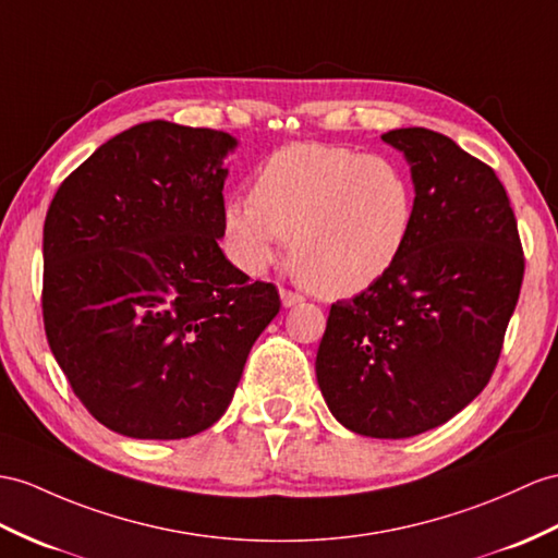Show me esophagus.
<instances>
[{"mask_svg":"<svg viewBox=\"0 0 558 558\" xmlns=\"http://www.w3.org/2000/svg\"><path fill=\"white\" fill-rule=\"evenodd\" d=\"M298 303H303V295L301 293L289 291V289H281V305L283 307H293Z\"/></svg>","mask_w":558,"mask_h":558,"instance_id":"esophagus-1","label":"esophagus"}]
</instances>
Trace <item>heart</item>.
Returning <instances> with one entry per match:
<instances>
[{"instance_id": "heart-1", "label": "heart", "mask_w": 558, "mask_h": 558, "mask_svg": "<svg viewBox=\"0 0 558 558\" xmlns=\"http://www.w3.org/2000/svg\"><path fill=\"white\" fill-rule=\"evenodd\" d=\"M416 196L396 160L343 146L291 144L257 170L251 201L225 206V241L234 260L263 271L287 236L307 287L326 298L369 289L410 243Z\"/></svg>"}]
</instances>
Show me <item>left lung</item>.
<instances>
[{"label":"left lung","instance_id":"8db88e82","mask_svg":"<svg viewBox=\"0 0 558 558\" xmlns=\"http://www.w3.org/2000/svg\"><path fill=\"white\" fill-rule=\"evenodd\" d=\"M381 140L410 162L412 236L388 275L331 305L315 369L348 430L400 440L450 421L490 381L525 260L490 166L426 128Z\"/></svg>","mask_w":558,"mask_h":558}]
</instances>
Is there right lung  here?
<instances>
[{"mask_svg": "<svg viewBox=\"0 0 558 558\" xmlns=\"http://www.w3.org/2000/svg\"><path fill=\"white\" fill-rule=\"evenodd\" d=\"M232 134L151 120L59 186L45 220L49 348L87 412L120 436L180 440L234 398L281 307L227 260L222 160Z\"/></svg>", "mask_w": 558, "mask_h": 558, "instance_id": "add662e5", "label": "right lung"}]
</instances>
